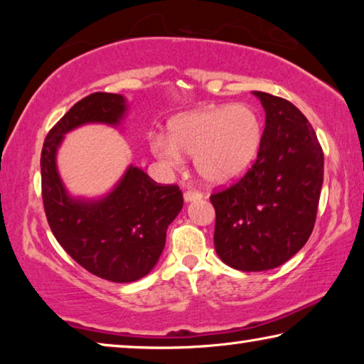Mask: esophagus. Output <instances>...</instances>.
Instances as JSON below:
<instances>
[{
	"label": "esophagus",
	"mask_w": 364,
	"mask_h": 364,
	"mask_svg": "<svg viewBox=\"0 0 364 364\" xmlns=\"http://www.w3.org/2000/svg\"><path fill=\"white\" fill-rule=\"evenodd\" d=\"M199 199H202V194L199 191H186V193H184V200L186 202H193Z\"/></svg>",
	"instance_id": "esophagus-1"
}]
</instances>
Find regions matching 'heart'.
Instances as JSON below:
<instances>
[{"mask_svg":"<svg viewBox=\"0 0 364 364\" xmlns=\"http://www.w3.org/2000/svg\"><path fill=\"white\" fill-rule=\"evenodd\" d=\"M171 138L151 141L156 157L180 165L183 154L196 156L197 173L210 184L236 181L260 152L263 123L249 106H212L184 114L171 123Z\"/></svg>","mask_w":364,"mask_h":364,"instance_id":"obj_1","label":"heart"}]
</instances>
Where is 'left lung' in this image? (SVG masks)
Segmentation results:
<instances>
[{
	"instance_id": "1",
	"label": "left lung",
	"mask_w": 364,
	"mask_h": 364,
	"mask_svg": "<svg viewBox=\"0 0 364 364\" xmlns=\"http://www.w3.org/2000/svg\"><path fill=\"white\" fill-rule=\"evenodd\" d=\"M267 114L257 160L241 180L210 196L213 242L231 268L286 263L315 228L324 154L306 117L282 97L254 91Z\"/></svg>"
}]
</instances>
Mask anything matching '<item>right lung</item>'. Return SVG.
Segmentation results:
<instances>
[{"instance_id":"add662e5","label":"right lung","mask_w":364,"mask_h":364,"mask_svg":"<svg viewBox=\"0 0 364 364\" xmlns=\"http://www.w3.org/2000/svg\"><path fill=\"white\" fill-rule=\"evenodd\" d=\"M125 110L122 95L83 97L49 130L40 160L43 205L54 237L80 267L112 282H133L156 267L167 228L183 208L181 189L159 184L130 165L102 199H72L59 178L56 152L73 128L85 123L119 125Z\"/></svg>"}]
</instances>
